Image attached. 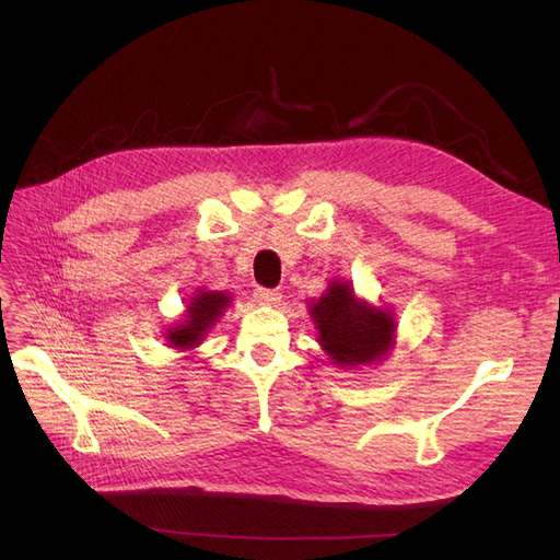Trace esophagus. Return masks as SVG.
<instances>
[{
	"instance_id": "esophagus-1",
	"label": "esophagus",
	"mask_w": 560,
	"mask_h": 560,
	"mask_svg": "<svg viewBox=\"0 0 560 560\" xmlns=\"http://www.w3.org/2000/svg\"><path fill=\"white\" fill-rule=\"evenodd\" d=\"M280 299H282V294L278 290H266V287H259V290L254 292V301L264 303V306H276Z\"/></svg>"
}]
</instances>
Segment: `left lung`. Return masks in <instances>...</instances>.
Returning a JSON list of instances; mask_svg holds the SVG:
<instances>
[{
	"instance_id": "obj_1",
	"label": "left lung",
	"mask_w": 560,
	"mask_h": 560,
	"mask_svg": "<svg viewBox=\"0 0 560 560\" xmlns=\"http://www.w3.org/2000/svg\"><path fill=\"white\" fill-rule=\"evenodd\" d=\"M317 341L338 366L374 364L395 343V317L385 308L369 306L346 280H331L329 290L311 303Z\"/></svg>"
}]
</instances>
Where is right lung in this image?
Wrapping results in <instances>:
<instances>
[{"label":"right lung","instance_id":"obj_1","mask_svg":"<svg viewBox=\"0 0 560 560\" xmlns=\"http://www.w3.org/2000/svg\"><path fill=\"white\" fill-rule=\"evenodd\" d=\"M231 306V296L226 292H202L198 290L189 303H186L184 319L165 331V341L171 348L189 350L202 343L208 329L222 317Z\"/></svg>","mask_w":560,"mask_h":560}]
</instances>
